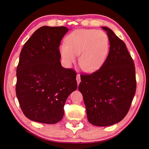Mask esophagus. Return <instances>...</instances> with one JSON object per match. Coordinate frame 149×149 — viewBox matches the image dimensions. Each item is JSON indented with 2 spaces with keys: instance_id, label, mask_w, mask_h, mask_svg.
Returning <instances> with one entry per match:
<instances>
[{
  "instance_id": "obj_1",
  "label": "esophagus",
  "mask_w": 149,
  "mask_h": 149,
  "mask_svg": "<svg viewBox=\"0 0 149 149\" xmlns=\"http://www.w3.org/2000/svg\"><path fill=\"white\" fill-rule=\"evenodd\" d=\"M76 79H77V85H79V83L81 81V78H80V75L79 74H77V77H76Z\"/></svg>"
}]
</instances>
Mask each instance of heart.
Wrapping results in <instances>:
<instances>
[{"instance_id":"b5f03b06","label":"heart","mask_w":149,"mask_h":149,"mask_svg":"<svg viewBox=\"0 0 149 149\" xmlns=\"http://www.w3.org/2000/svg\"><path fill=\"white\" fill-rule=\"evenodd\" d=\"M66 44L60 46V53L65 64L71 65L79 56V65L84 71L99 70L107 58L110 42L107 34L102 30L76 29L68 35Z\"/></svg>"}]
</instances>
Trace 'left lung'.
Wrapping results in <instances>:
<instances>
[{
  "label": "left lung",
  "mask_w": 149,
  "mask_h": 149,
  "mask_svg": "<svg viewBox=\"0 0 149 149\" xmlns=\"http://www.w3.org/2000/svg\"><path fill=\"white\" fill-rule=\"evenodd\" d=\"M107 32L110 50L100 68L81 75L78 89L86 107L88 121L96 126L120 122L127 114L136 91L135 68L125 42L112 30Z\"/></svg>",
  "instance_id": "8db88e82"
}]
</instances>
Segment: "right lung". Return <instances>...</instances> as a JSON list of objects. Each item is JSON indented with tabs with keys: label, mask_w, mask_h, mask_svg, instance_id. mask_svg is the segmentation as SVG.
I'll return each mask as SVG.
<instances>
[{
	"label": "right lung",
	"mask_w": 149,
	"mask_h": 149,
	"mask_svg": "<svg viewBox=\"0 0 149 149\" xmlns=\"http://www.w3.org/2000/svg\"><path fill=\"white\" fill-rule=\"evenodd\" d=\"M68 29L42 26L24 44L17 66L16 96L26 116L53 124L64 116L68 96L77 87L76 73L63 68L59 47Z\"/></svg>",
	"instance_id": "obj_1"
}]
</instances>
